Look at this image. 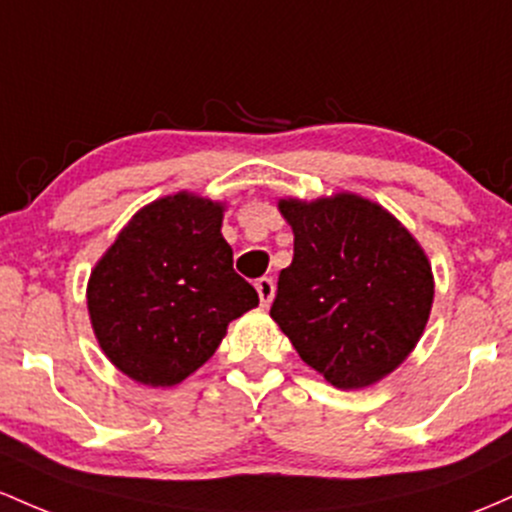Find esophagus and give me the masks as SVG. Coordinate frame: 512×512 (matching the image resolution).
<instances>
[{
    "label": "esophagus",
    "mask_w": 512,
    "mask_h": 512,
    "mask_svg": "<svg viewBox=\"0 0 512 512\" xmlns=\"http://www.w3.org/2000/svg\"><path fill=\"white\" fill-rule=\"evenodd\" d=\"M255 289H257V294H260L262 306H269V303H272V299H274V282H272V277L257 279Z\"/></svg>",
    "instance_id": "obj_1"
}]
</instances>
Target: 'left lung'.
I'll use <instances>...</instances> for the list:
<instances>
[{"label":"left lung","mask_w":512,"mask_h":512,"mask_svg":"<svg viewBox=\"0 0 512 512\" xmlns=\"http://www.w3.org/2000/svg\"><path fill=\"white\" fill-rule=\"evenodd\" d=\"M279 209L294 228V260L279 274L269 316L333 386L374 384L423 335L428 257L391 213L355 194Z\"/></svg>","instance_id":"obj_1"}]
</instances>
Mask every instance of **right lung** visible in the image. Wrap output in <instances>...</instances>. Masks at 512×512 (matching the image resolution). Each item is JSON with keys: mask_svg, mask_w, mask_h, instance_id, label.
<instances>
[{"mask_svg": "<svg viewBox=\"0 0 512 512\" xmlns=\"http://www.w3.org/2000/svg\"><path fill=\"white\" fill-rule=\"evenodd\" d=\"M223 209L174 194L145 206L89 277L87 306L104 355L131 379L174 386L221 345L257 291L233 269Z\"/></svg>", "mask_w": 512, "mask_h": 512, "instance_id": "1", "label": "right lung"}]
</instances>
